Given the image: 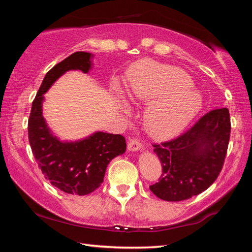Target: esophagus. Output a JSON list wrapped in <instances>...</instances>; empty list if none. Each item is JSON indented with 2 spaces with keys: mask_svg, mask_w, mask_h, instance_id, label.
Segmentation results:
<instances>
[{
  "mask_svg": "<svg viewBox=\"0 0 252 252\" xmlns=\"http://www.w3.org/2000/svg\"><path fill=\"white\" fill-rule=\"evenodd\" d=\"M127 149L130 151H139L142 149V144L138 139H130L129 143H127Z\"/></svg>",
  "mask_w": 252,
  "mask_h": 252,
  "instance_id": "34e87169",
  "label": "esophagus"
}]
</instances>
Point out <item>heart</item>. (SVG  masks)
<instances>
[{
	"label": "heart",
	"mask_w": 252,
	"mask_h": 252,
	"mask_svg": "<svg viewBox=\"0 0 252 252\" xmlns=\"http://www.w3.org/2000/svg\"><path fill=\"white\" fill-rule=\"evenodd\" d=\"M127 92L152 100L144 112L148 131L159 138L177 134L199 113L202 96L192 81L177 67L142 61L131 69Z\"/></svg>",
	"instance_id": "1"
}]
</instances>
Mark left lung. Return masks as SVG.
Returning <instances> with one entry per match:
<instances>
[{"mask_svg": "<svg viewBox=\"0 0 252 252\" xmlns=\"http://www.w3.org/2000/svg\"><path fill=\"white\" fill-rule=\"evenodd\" d=\"M230 131L229 110L216 109L178 138L153 144L162 174L150 190L165 201H182L207 190L222 169Z\"/></svg>", "mask_w": 252, "mask_h": 252, "instance_id": "left-lung-1", "label": "left lung"}]
</instances>
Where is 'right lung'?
<instances>
[{
  "label": "right lung",
  "mask_w": 252,
  "mask_h": 252,
  "mask_svg": "<svg viewBox=\"0 0 252 252\" xmlns=\"http://www.w3.org/2000/svg\"><path fill=\"white\" fill-rule=\"evenodd\" d=\"M91 58V53L75 52L54 65L42 81L29 118V142L39 168L51 185L70 194L85 195L97 189L110 161L126 149L125 136L105 132H95L75 142L60 141L45 122L42 112L44 93L67 71L88 73Z\"/></svg>",
  "instance_id": "add662e5"
}]
</instances>
